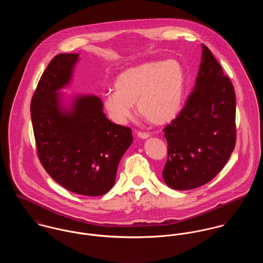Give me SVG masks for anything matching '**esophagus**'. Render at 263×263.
Segmentation results:
<instances>
[{
    "mask_svg": "<svg viewBox=\"0 0 263 263\" xmlns=\"http://www.w3.org/2000/svg\"><path fill=\"white\" fill-rule=\"evenodd\" d=\"M137 136L139 137V138H141V139H146V138H148L150 135L148 134V133H145V132H137Z\"/></svg>",
    "mask_w": 263,
    "mask_h": 263,
    "instance_id": "esophagus-1",
    "label": "esophagus"
}]
</instances>
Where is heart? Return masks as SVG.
Listing matches in <instances>:
<instances>
[{
	"label": "heart",
	"mask_w": 263,
	"mask_h": 263,
	"mask_svg": "<svg viewBox=\"0 0 263 263\" xmlns=\"http://www.w3.org/2000/svg\"><path fill=\"white\" fill-rule=\"evenodd\" d=\"M115 89L104 97V107L114 122L124 124L136 104L141 117L153 125H164L179 112L184 70L175 59L147 61L121 72Z\"/></svg>",
	"instance_id": "obj_1"
}]
</instances>
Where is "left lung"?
<instances>
[{
  "mask_svg": "<svg viewBox=\"0 0 263 263\" xmlns=\"http://www.w3.org/2000/svg\"><path fill=\"white\" fill-rule=\"evenodd\" d=\"M197 84L185 106L164 129L165 183L178 191L197 189L218 175L236 144V99L230 79L204 45Z\"/></svg>",
  "mask_w": 263,
  "mask_h": 263,
  "instance_id": "left-lung-1",
  "label": "left lung"
}]
</instances>
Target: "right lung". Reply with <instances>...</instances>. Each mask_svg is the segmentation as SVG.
<instances>
[{
	"label": "right lung",
	"instance_id": "add662e5",
	"mask_svg": "<svg viewBox=\"0 0 263 263\" xmlns=\"http://www.w3.org/2000/svg\"><path fill=\"white\" fill-rule=\"evenodd\" d=\"M77 53H60L42 73L31 101V119L38 158L64 189L98 197L114 185L118 165L133 141L129 127L112 123L96 96L76 98L61 106L58 90L68 84Z\"/></svg>",
	"mask_w": 263,
	"mask_h": 263
}]
</instances>
